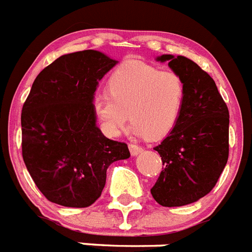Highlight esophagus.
<instances>
[{
    "instance_id": "obj_1",
    "label": "esophagus",
    "mask_w": 252,
    "mask_h": 252,
    "mask_svg": "<svg viewBox=\"0 0 252 252\" xmlns=\"http://www.w3.org/2000/svg\"><path fill=\"white\" fill-rule=\"evenodd\" d=\"M129 150H130V154H132L133 156H136V155H138V154H141V152L143 151V147L136 145V143H130Z\"/></svg>"
}]
</instances>
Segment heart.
I'll use <instances>...</instances> for the list:
<instances>
[{"mask_svg": "<svg viewBox=\"0 0 252 252\" xmlns=\"http://www.w3.org/2000/svg\"><path fill=\"white\" fill-rule=\"evenodd\" d=\"M186 96L187 88L179 74L133 60L114 71L109 92L97 94L94 107L109 136L122 132L129 111L130 130L155 139L168 136L177 126Z\"/></svg>", "mask_w": 252, "mask_h": 252, "instance_id": "1", "label": "heart"}]
</instances>
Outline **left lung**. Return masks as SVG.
<instances>
[{
	"instance_id": "left-lung-1",
	"label": "left lung",
	"mask_w": 252,
	"mask_h": 252,
	"mask_svg": "<svg viewBox=\"0 0 252 252\" xmlns=\"http://www.w3.org/2000/svg\"><path fill=\"white\" fill-rule=\"evenodd\" d=\"M169 67L186 83L181 120L155 151L162 168L152 197L161 206H183L206 196L215 187L228 161L229 111L214 79L185 56L162 55Z\"/></svg>"
}]
</instances>
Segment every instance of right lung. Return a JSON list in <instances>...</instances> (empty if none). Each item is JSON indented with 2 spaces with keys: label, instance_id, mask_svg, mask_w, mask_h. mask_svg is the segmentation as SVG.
Listing matches in <instances>:
<instances>
[{
  "label": "right lung",
  "instance_id": "add662e5",
  "mask_svg": "<svg viewBox=\"0 0 252 252\" xmlns=\"http://www.w3.org/2000/svg\"><path fill=\"white\" fill-rule=\"evenodd\" d=\"M118 61L100 51L63 55L35 78L22 110L25 166L48 201L87 208L101 196L106 170L130 156L96 126L98 82Z\"/></svg>",
  "mask_w": 252,
  "mask_h": 252
}]
</instances>
